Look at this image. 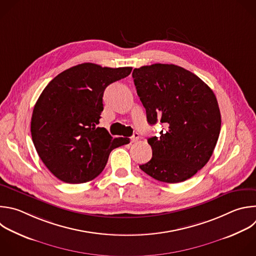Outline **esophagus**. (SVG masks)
Masks as SVG:
<instances>
[{"label":"esophagus","mask_w":256,"mask_h":256,"mask_svg":"<svg viewBox=\"0 0 256 256\" xmlns=\"http://www.w3.org/2000/svg\"><path fill=\"white\" fill-rule=\"evenodd\" d=\"M140 140V134H138V132H134L132 136H130V142H138Z\"/></svg>","instance_id":"esophagus-1"}]
</instances>
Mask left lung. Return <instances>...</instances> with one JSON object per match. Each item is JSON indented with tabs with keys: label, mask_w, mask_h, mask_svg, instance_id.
<instances>
[{
	"label": "left lung",
	"mask_w": 256,
	"mask_h": 256,
	"mask_svg": "<svg viewBox=\"0 0 256 256\" xmlns=\"http://www.w3.org/2000/svg\"><path fill=\"white\" fill-rule=\"evenodd\" d=\"M132 78L150 124H164L160 138H148L152 158L140 170L164 183L193 177L210 160L221 114L216 96L197 75L174 64L134 68Z\"/></svg>",
	"instance_id": "8db88e82"
}]
</instances>
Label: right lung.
Wrapping results in <instances>:
<instances>
[{"label":"right lung","instance_id":"add662e5","mask_svg":"<svg viewBox=\"0 0 256 256\" xmlns=\"http://www.w3.org/2000/svg\"><path fill=\"white\" fill-rule=\"evenodd\" d=\"M132 69L82 63L58 74L44 88L33 110L31 134L56 178L69 184L92 181L104 171L110 152L130 142L112 138L98 124L104 90Z\"/></svg>","mask_w":256,"mask_h":256}]
</instances>
